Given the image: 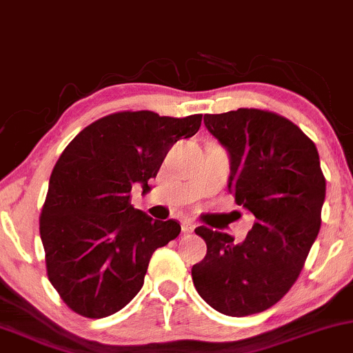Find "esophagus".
Here are the masks:
<instances>
[{
	"label": "esophagus",
	"mask_w": 353,
	"mask_h": 353,
	"mask_svg": "<svg viewBox=\"0 0 353 353\" xmlns=\"http://www.w3.org/2000/svg\"><path fill=\"white\" fill-rule=\"evenodd\" d=\"M195 228V223L192 220H182V232L184 233H192Z\"/></svg>",
	"instance_id": "esophagus-1"
}]
</instances>
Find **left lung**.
I'll use <instances>...</instances> for the list:
<instances>
[{
	"instance_id": "left-lung-1",
	"label": "left lung",
	"mask_w": 353,
	"mask_h": 353,
	"mask_svg": "<svg viewBox=\"0 0 353 353\" xmlns=\"http://www.w3.org/2000/svg\"><path fill=\"white\" fill-rule=\"evenodd\" d=\"M230 154L228 190L254 215L246 239L197 227L207 254L192 266L201 298L245 317L270 309L291 290L321 228L325 199L316 144L281 114L258 108L203 117Z\"/></svg>"
}]
</instances>
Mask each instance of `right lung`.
Wrapping results in <instances>:
<instances>
[{
	"label": "right lung",
	"instance_id": "add662e5",
	"mask_svg": "<svg viewBox=\"0 0 353 353\" xmlns=\"http://www.w3.org/2000/svg\"><path fill=\"white\" fill-rule=\"evenodd\" d=\"M185 118L118 112L93 121L55 163L39 232L49 281L88 319L125 307L143 288L152 253L181 233L176 220H152L131 205V189L156 177L169 150L201 128Z\"/></svg>",
	"mask_w": 353,
	"mask_h": 353
}]
</instances>
